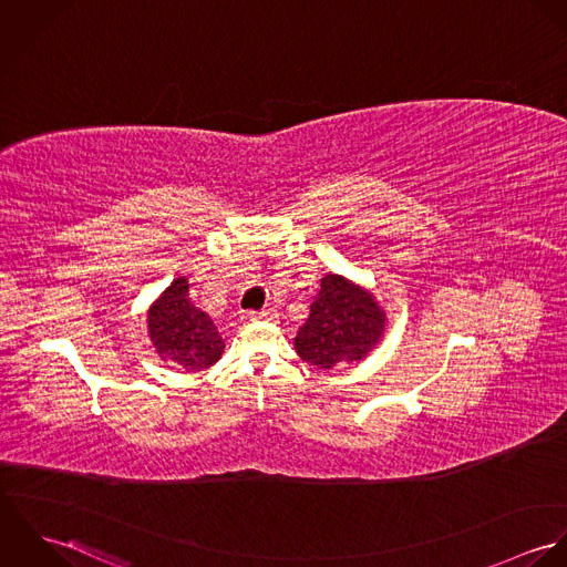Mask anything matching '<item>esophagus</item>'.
Masks as SVG:
<instances>
[{
	"instance_id": "esophagus-1",
	"label": "esophagus",
	"mask_w": 567,
	"mask_h": 567,
	"mask_svg": "<svg viewBox=\"0 0 567 567\" xmlns=\"http://www.w3.org/2000/svg\"><path fill=\"white\" fill-rule=\"evenodd\" d=\"M248 317H250V321H268V319H272V312L270 310H252Z\"/></svg>"
}]
</instances>
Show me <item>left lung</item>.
I'll list each match as a JSON object with an SVG mask.
<instances>
[{
  "label": "left lung",
  "mask_w": 567,
  "mask_h": 567,
  "mask_svg": "<svg viewBox=\"0 0 567 567\" xmlns=\"http://www.w3.org/2000/svg\"><path fill=\"white\" fill-rule=\"evenodd\" d=\"M375 299L338 275H324L310 319L295 338L297 353L317 369L362 360L384 333Z\"/></svg>",
  "instance_id": "8db88e82"
}]
</instances>
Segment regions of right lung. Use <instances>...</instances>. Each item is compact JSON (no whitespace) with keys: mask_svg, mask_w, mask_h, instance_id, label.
Returning a JSON list of instances; mask_svg holds the SVG:
<instances>
[{"mask_svg":"<svg viewBox=\"0 0 567 567\" xmlns=\"http://www.w3.org/2000/svg\"><path fill=\"white\" fill-rule=\"evenodd\" d=\"M148 333L163 360L185 371H203L223 355L225 340L214 321L189 299L185 277L172 281L148 312Z\"/></svg>","mask_w":567,"mask_h":567,"instance_id":"1","label":"right lung"}]
</instances>
